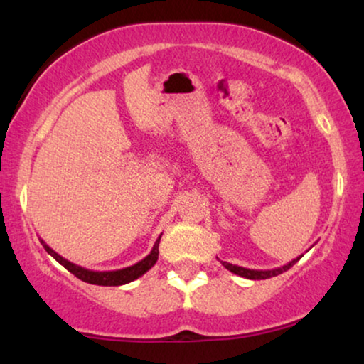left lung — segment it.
<instances>
[{
	"label": "left lung",
	"instance_id": "left-lung-1",
	"mask_svg": "<svg viewBox=\"0 0 364 364\" xmlns=\"http://www.w3.org/2000/svg\"><path fill=\"white\" fill-rule=\"evenodd\" d=\"M303 255L293 258L291 262H288L287 265L283 267H278V268H273V270H250V268H243V267H238V265H232V263L228 262H222V265L227 268V270H230L232 273H235L238 277H243V278H248V280H265V278H272V277H277L280 275V273L290 270V268L295 265V263L300 260Z\"/></svg>",
	"mask_w": 364,
	"mask_h": 364
}]
</instances>
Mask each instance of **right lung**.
Listing matches in <instances>:
<instances>
[{
    "mask_svg": "<svg viewBox=\"0 0 364 364\" xmlns=\"http://www.w3.org/2000/svg\"><path fill=\"white\" fill-rule=\"evenodd\" d=\"M162 237V235H161ZM161 237L157 238L156 243H154L151 253L146 258H142L141 262L134 263L131 267L121 268V270H111V272H97V270H87V268L79 267L76 263L66 260V258L59 255L53 250L51 247L48 245L46 242L41 240L44 250H46L49 255H51L54 260L61 263V265L73 273L74 277H77L79 280L91 283V285H101V287H119V285H126V283H131L134 280H137L139 277H142L144 273L151 270V268L156 265L157 258H159V242H161Z\"/></svg>",
    "mask_w": 364,
    "mask_h": 364,
    "instance_id": "obj_1",
    "label": "right lung"
}]
</instances>
